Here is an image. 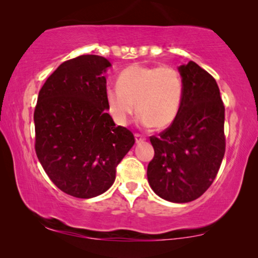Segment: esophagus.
Listing matches in <instances>:
<instances>
[{
    "label": "esophagus",
    "instance_id": "obj_1",
    "mask_svg": "<svg viewBox=\"0 0 258 258\" xmlns=\"http://www.w3.org/2000/svg\"><path fill=\"white\" fill-rule=\"evenodd\" d=\"M135 139H136V143H141L146 140V137H144L143 135H141V134H135Z\"/></svg>",
    "mask_w": 258,
    "mask_h": 258
}]
</instances>
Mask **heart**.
Wrapping results in <instances>:
<instances>
[{"instance_id":"b5f03b06","label":"heart","mask_w":258,"mask_h":258,"mask_svg":"<svg viewBox=\"0 0 258 258\" xmlns=\"http://www.w3.org/2000/svg\"><path fill=\"white\" fill-rule=\"evenodd\" d=\"M183 89L184 84L177 69L135 64L119 74L117 87L107 88L105 103L116 124L125 125L137 109L141 124L164 129L177 117Z\"/></svg>"}]
</instances>
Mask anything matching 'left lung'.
<instances>
[{"instance_id":"left-lung-1","label":"left lung","mask_w":258,"mask_h":258,"mask_svg":"<svg viewBox=\"0 0 258 258\" xmlns=\"http://www.w3.org/2000/svg\"><path fill=\"white\" fill-rule=\"evenodd\" d=\"M184 89L179 112L167 129L151 136L155 155L148 182L174 203L199 199L216 177L225 153L224 105L216 81L195 62L178 68Z\"/></svg>"}]
</instances>
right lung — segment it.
<instances>
[{"mask_svg": "<svg viewBox=\"0 0 258 258\" xmlns=\"http://www.w3.org/2000/svg\"><path fill=\"white\" fill-rule=\"evenodd\" d=\"M110 62L81 55L45 81L34 111L35 151L51 182L77 199L107 191L135 137L107 112L104 73Z\"/></svg>", "mask_w": 258, "mask_h": 258, "instance_id": "right-lung-1", "label": "right lung"}]
</instances>
